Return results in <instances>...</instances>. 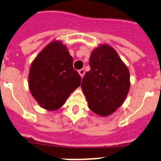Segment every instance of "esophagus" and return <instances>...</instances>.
I'll use <instances>...</instances> for the list:
<instances>
[{
  "label": "esophagus",
  "instance_id": "obj_1",
  "mask_svg": "<svg viewBox=\"0 0 161 161\" xmlns=\"http://www.w3.org/2000/svg\"><path fill=\"white\" fill-rule=\"evenodd\" d=\"M78 74H79V75L81 76V78H83V76H84L85 74V70L83 69L78 70Z\"/></svg>",
  "mask_w": 161,
  "mask_h": 161
}]
</instances>
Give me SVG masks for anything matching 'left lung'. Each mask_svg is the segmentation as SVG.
<instances>
[{"label":"left lung","instance_id":"1","mask_svg":"<svg viewBox=\"0 0 161 161\" xmlns=\"http://www.w3.org/2000/svg\"><path fill=\"white\" fill-rule=\"evenodd\" d=\"M90 71L83 78V89L88 107L107 117L123 103L130 89V73L112 47L102 44L92 52Z\"/></svg>","mask_w":161,"mask_h":161}]
</instances>
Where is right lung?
Wrapping results in <instances>:
<instances>
[{
    "mask_svg": "<svg viewBox=\"0 0 161 161\" xmlns=\"http://www.w3.org/2000/svg\"><path fill=\"white\" fill-rule=\"evenodd\" d=\"M74 59L60 41L47 45L31 64L29 87L43 108L57 110L80 86L81 77L73 67Z\"/></svg>",
    "mask_w": 161,
    "mask_h": 161,
    "instance_id": "add662e5",
    "label": "right lung"
}]
</instances>
